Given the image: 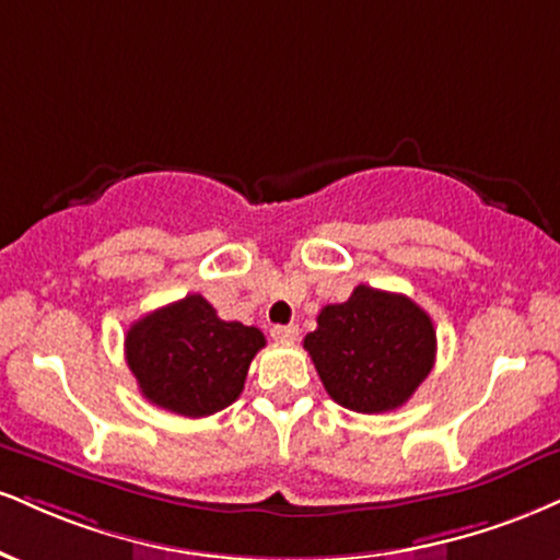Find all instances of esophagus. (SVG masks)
<instances>
[{
    "mask_svg": "<svg viewBox=\"0 0 560 560\" xmlns=\"http://www.w3.org/2000/svg\"><path fill=\"white\" fill-rule=\"evenodd\" d=\"M271 336L273 341H281V345H292V341H298L300 328L292 326V323H289V326H273Z\"/></svg>",
    "mask_w": 560,
    "mask_h": 560,
    "instance_id": "obj_1",
    "label": "esophagus"
}]
</instances>
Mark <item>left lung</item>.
Instances as JSON below:
<instances>
[{
    "mask_svg": "<svg viewBox=\"0 0 560 560\" xmlns=\"http://www.w3.org/2000/svg\"><path fill=\"white\" fill-rule=\"evenodd\" d=\"M305 349L328 396L362 415L399 409L435 362V328L417 302L396 292L354 287L326 305Z\"/></svg>",
    "mask_w": 560,
    "mask_h": 560,
    "instance_id": "8db88e82",
    "label": "left lung"
}]
</instances>
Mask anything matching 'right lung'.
Segmentation results:
<instances>
[{
    "label": "right lung",
    "instance_id": "right-lung-1",
    "mask_svg": "<svg viewBox=\"0 0 560 560\" xmlns=\"http://www.w3.org/2000/svg\"><path fill=\"white\" fill-rule=\"evenodd\" d=\"M262 347L266 336L258 328L221 320L200 294L153 310L125 336L140 394L182 417H208L237 401Z\"/></svg>",
    "mask_w": 560,
    "mask_h": 560
}]
</instances>
